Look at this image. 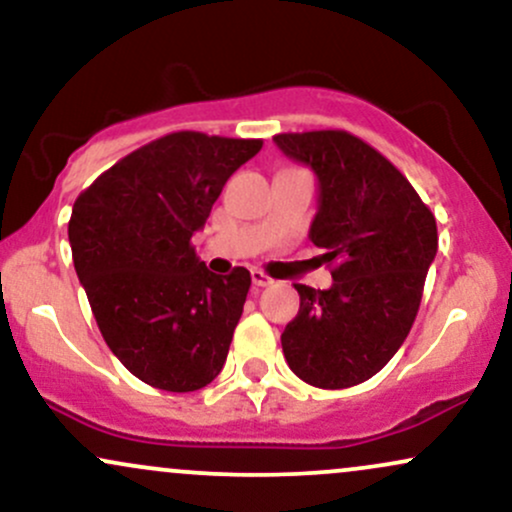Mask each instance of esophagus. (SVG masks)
Listing matches in <instances>:
<instances>
[{
	"label": "esophagus",
	"mask_w": 512,
	"mask_h": 512,
	"mask_svg": "<svg viewBox=\"0 0 512 512\" xmlns=\"http://www.w3.org/2000/svg\"><path fill=\"white\" fill-rule=\"evenodd\" d=\"M250 279H252V286H255V289H262V286L274 284V281L269 279V276L264 274V272H260V269H252V272H250Z\"/></svg>",
	"instance_id": "34e87169"
}]
</instances>
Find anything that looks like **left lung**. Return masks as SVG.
<instances>
[{
  "instance_id": "1",
  "label": "left lung",
  "mask_w": 512,
  "mask_h": 512,
  "mask_svg": "<svg viewBox=\"0 0 512 512\" xmlns=\"http://www.w3.org/2000/svg\"><path fill=\"white\" fill-rule=\"evenodd\" d=\"M317 178L308 238L334 264L327 291L296 284L301 310L281 334L286 363L322 390L373 378L419 313L438 252L436 216L383 154L344 129L276 134Z\"/></svg>"
}]
</instances>
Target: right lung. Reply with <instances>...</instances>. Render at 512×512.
<instances>
[{"mask_svg": "<svg viewBox=\"0 0 512 512\" xmlns=\"http://www.w3.org/2000/svg\"><path fill=\"white\" fill-rule=\"evenodd\" d=\"M260 149L262 139L173 132L117 161L76 197V276L105 344L146 385L195 392L226 363L250 272H209L190 240L226 180Z\"/></svg>", "mask_w": 512, "mask_h": 512, "instance_id": "add662e5", "label": "right lung"}]
</instances>
